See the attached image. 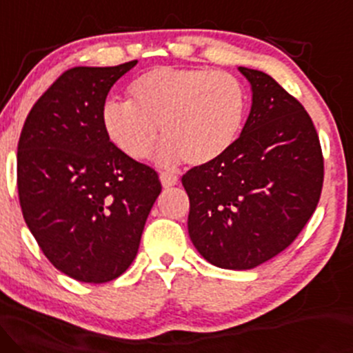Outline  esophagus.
I'll list each match as a JSON object with an SVG mask.
<instances>
[{"label":"esophagus","instance_id":"1","mask_svg":"<svg viewBox=\"0 0 353 353\" xmlns=\"http://www.w3.org/2000/svg\"><path fill=\"white\" fill-rule=\"evenodd\" d=\"M160 181H161V185H163L165 188L175 187V185L178 183V176L175 175V173H172V172H163L160 175Z\"/></svg>","mask_w":353,"mask_h":353}]
</instances>
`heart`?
<instances>
[{
    "label": "heart",
    "instance_id": "1",
    "mask_svg": "<svg viewBox=\"0 0 353 353\" xmlns=\"http://www.w3.org/2000/svg\"><path fill=\"white\" fill-rule=\"evenodd\" d=\"M247 93L239 78L210 68H153L130 83L128 101L103 106V128L133 160L152 153L160 126L163 165L219 160L239 138Z\"/></svg>",
    "mask_w": 353,
    "mask_h": 353
}]
</instances>
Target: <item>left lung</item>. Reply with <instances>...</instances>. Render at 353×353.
I'll return each mask as SVG.
<instances>
[{"mask_svg":"<svg viewBox=\"0 0 353 353\" xmlns=\"http://www.w3.org/2000/svg\"><path fill=\"white\" fill-rule=\"evenodd\" d=\"M252 110L232 148L181 176L188 233L207 262L250 270L283 252L314 215L323 157L314 121L272 77L240 66Z\"/></svg>","mask_w":353,"mask_h":353,"instance_id":"8db88e82","label":"left lung"}]
</instances>
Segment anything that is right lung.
Segmentation results:
<instances>
[{
    "label": "right lung",
    "mask_w": 353,
    "mask_h": 353,
    "mask_svg": "<svg viewBox=\"0 0 353 353\" xmlns=\"http://www.w3.org/2000/svg\"><path fill=\"white\" fill-rule=\"evenodd\" d=\"M134 65L66 70L19 134L23 219L54 268L78 282H110L132 265L161 192L155 170L125 155L103 128L106 97Z\"/></svg>",
    "instance_id": "right-lung-1"
}]
</instances>
